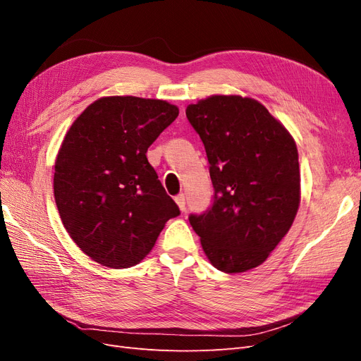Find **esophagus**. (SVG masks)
I'll use <instances>...</instances> for the list:
<instances>
[{
  "label": "esophagus",
  "mask_w": 361,
  "mask_h": 361,
  "mask_svg": "<svg viewBox=\"0 0 361 361\" xmlns=\"http://www.w3.org/2000/svg\"><path fill=\"white\" fill-rule=\"evenodd\" d=\"M174 202H176V204L179 206L180 211H185V195L183 194H179L174 197Z\"/></svg>",
  "instance_id": "1"
}]
</instances>
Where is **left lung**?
<instances>
[{
	"label": "left lung",
	"instance_id": "obj_1",
	"mask_svg": "<svg viewBox=\"0 0 361 361\" xmlns=\"http://www.w3.org/2000/svg\"><path fill=\"white\" fill-rule=\"evenodd\" d=\"M203 141L214 204L190 215L211 264L227 274L268 259L300 206L297 145L277 118L251 97L214 94L187 106Z\"/></svg>",
	"mask_w": 361,
	"mask_h": 361
}]
</instances>
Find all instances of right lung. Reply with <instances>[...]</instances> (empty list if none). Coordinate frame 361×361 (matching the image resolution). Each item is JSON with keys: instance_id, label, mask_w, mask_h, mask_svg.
<instances>
[{"instance_id": "obj_1", "label": "right lung", "mask_w": 361, "mask_h": 361, "mask_svg": "<svg viewBox=\"0 0 361 361\" xmlns=\"http://www.w3.org/2000/svg\"><path fill=\"white\" fill-rule=\"evenodd\" d=\"M178 116L167 101L106 96L69 128L56 159L54 197L69 236L97 264L137 265L180 214L146 157Z\"/></svg>"}]
</instances>
